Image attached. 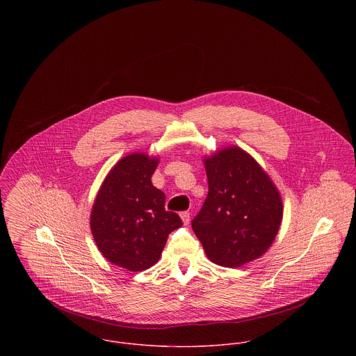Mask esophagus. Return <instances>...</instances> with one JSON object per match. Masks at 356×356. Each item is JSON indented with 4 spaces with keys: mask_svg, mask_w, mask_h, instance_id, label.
<instances>
[{
    "mask_svg": "<svg viewBox=\"0 0 356 356\" xmlns=\"http://www.w3.org/2000/svg\"><path fill=\"white\" fill-rule=\"evenodd\" d=\"M181 219H182L184 225H189V222H191V213H189L188 211L181 212Z\"/></svg>",
    "mask_w": 356,
    "mask_h": 356,
    "instance_id": "1",
    "label": "esophagus"
}]
</instances>
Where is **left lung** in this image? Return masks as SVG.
I'll list each match as a JSON object with an SVG mask.
<instances>
[{
	"label": "left lung",
	"instance_id": "obj_1",
	"mask_svg": "<svg viewBox=\"0 0 356 356\" xmlns=\"http://www.w3.org/2000/svg\"><path fill=\"white\" fill-rule=\"evenodd\" d=\"M208 195L192 220L207 257L240 267L264 254L280 230L278 189L250 153L227 147L204 157Z\"/></svg>",
	"mask_w": 356,
	"mask_h": 356
}]
</instances>
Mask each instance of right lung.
<instances>
[{
    "instance_id": "right-lung-1",
    "label": "right lung",
    "mask_w": 356,
    "mask_h": 356,
    "mask_svg": "<svg viewBox=\"0 0 356 356\" xmlns=\"http://www.w3.org/2000/svg\"><path fill=\"white\" fill-rule=\"evenodd\" d=\"M159 159L130 153L108 172L90 213V229L102 256L129 271L149 268L181 218L165 211L164 193L152 185Z\"/></svg>"
}]
</instances>
